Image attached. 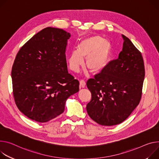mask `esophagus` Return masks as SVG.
Listing matches in <instances>:
<instances>
[{
  "label": "esophagus",
  "instance_id": "esophagus-1",
  "mask_svg": "<svg viewBox=\"0 0 159 159\" xmlns=\"http://www.w3.org/2000/svg\"><path fill=\"white\" fill-rule=\"evenodd\" d=\"M85 85H86V84H85L84 80H81L80 81V88H84L85 87Z\"/></svg>",
  "mask_w": 159,
  "mask_h": 159
}]
</instances>
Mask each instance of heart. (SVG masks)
Returning <instances> with one entry per match:
<instances>
[{"label":"heart","instance_id":"heart-1","mask_svg":"<svg viewBox=\"0 0 159 159\" xmlns=\"http://www.w3.org/2000/svg\"><path fill=\"white\" fill-rule=\"evenodd\" d=\"M113 54V46L109 40L99 35L83 39L77 46V51L66 56L69 68L77 72L84 64L93 74L102 73L110 65Z\"/></svg>","mask_w":159,"mask_h":159}]
</instances>
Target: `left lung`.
Returning a JSON list of instances; mask_svg holds the SVG:
<instances>
[{
  "instance_id": "8db88e82",
  "label": "left lung",
  "mask_w": 159,
  "mask_h": 159,
  "mask_svg": "<svg viewBox=\"0 0 159 159\" xmlns=\"http://www.w3.org/2000/svg\"><path fill=\"white\" fill-rule=\"evenodd\" d=\"M122 51L102 73L87 82L92 98L86 110L98 124L111 126L124 122L139 103L145 79L143 57L122 35Z\"/></svg>"
}]
</instances>
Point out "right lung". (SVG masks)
<instances>
[{"instance_id":"1","label":"right lung","mask_w":159,"mask_h":159,"mask_svg":"<svg viewBox=\"0 0 159 159\" xmlns=\"http://www.w3.org/2000/svg\"><path fill=\"white\" fill-rule=\"evenodd\" d=\"M70 34L47 27L34 35L18 52L11 78L13 95L25 116L46 122L61 114L66 99L79 91L68 74L65 51Z\"/></svg>"}]
</instances>
